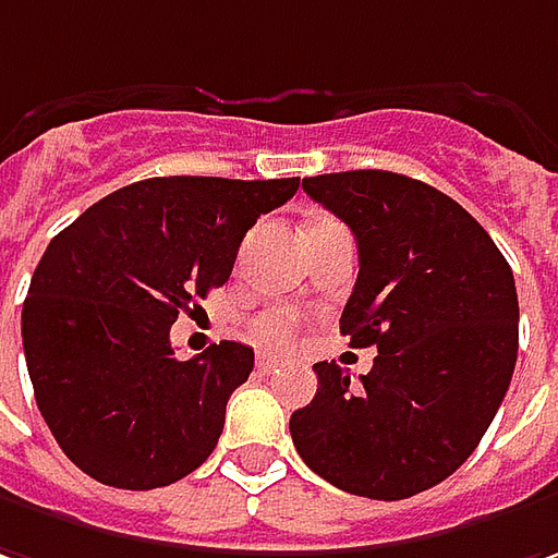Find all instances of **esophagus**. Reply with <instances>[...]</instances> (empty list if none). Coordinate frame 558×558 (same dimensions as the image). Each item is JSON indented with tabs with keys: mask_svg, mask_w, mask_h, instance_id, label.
I'll return each mask as SVG.
<instances>
[{
	"mask_svg": "<svg viewBox=\"0 0 558 558\" xmlns=\"http://www.w3.org/2000/svg\"><path fill=\"white\" fill-rule=\"evenodd\" d=\"M280 364V357L275 355V352H259V355H256V371H259V374H271V371H275V367H278Z\"/></svg>",
	"mask_w": 558,
	"mask_h": 558,
	"instance_id": "esophagus-1",
	"label": "esophagus"
}]
</instances>
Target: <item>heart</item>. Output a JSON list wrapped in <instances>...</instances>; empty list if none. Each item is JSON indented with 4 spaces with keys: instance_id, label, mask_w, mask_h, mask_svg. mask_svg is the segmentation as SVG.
Segmentation results:
<instances>
[{
    "instance_id": "obj_1",
    "label": "heart",
    "mask_w": 558,
    "mask_h": 558,
    "mask_svg": "<svg viewBox=\"0 0 558 558\" xmlns=\"http://www.w3.org/2000/svg\"><path fill=\"white\" fill-rule=\"evenodd\" d=\"M250 333H253V339L265 342V345H283V342H290L293 333H296V320H293L290 312H280V308H275V312H262L259 317L250 320Z\"/></svg>"
}]
</instances>
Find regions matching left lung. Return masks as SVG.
<instances>
[{"label":"left lung","mask_w":558,"mask_h":558,"mask_svg":"<svg viewBox=\"0 0 558 558\" xmlns=\"http://www.w3.org/2000/svg\"><path fill=\"white\" fill-rule=\"evenodd\" d=\"M302 191L355 234L339 333L379 355L357 386L337 361H317V395L290 416V435L330 485L404 500L466 463L507 395L519 352L512 268L433 184L355 169L302 179Z\"/></svg>","instance_id":"obj_1"}]
</instances>
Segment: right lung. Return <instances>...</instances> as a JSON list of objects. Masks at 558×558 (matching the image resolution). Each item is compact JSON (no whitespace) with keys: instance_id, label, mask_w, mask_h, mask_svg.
<instances>
[{"instance_id":"add662e5","label":"right lung","mask_w":558,"mask_h":558,"mask_svg":"<svg viewBox=\"0 0 558 558\" xmlns=\"http://www.w3.org/2000/svg\"><path fill=\"white\" fill-rule=\"evenodd\" d=\"M299 179L169 175L125 184L68 225L33 271L21 337L43 420L110 488L184 478L219 445L253 349L175 357L169 327L231 278L243 234Z\"/></svg>"}]
</instances>
